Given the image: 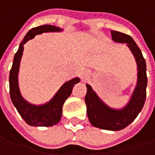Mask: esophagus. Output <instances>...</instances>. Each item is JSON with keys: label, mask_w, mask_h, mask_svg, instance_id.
I'll return each instance as SVG.
<instances>
[{"label": "esophagus", "mask_w": 155, "mask_h": 155, "mask_svg": "<svg viewBox=\"0 0 155 155\" xmlns=\"http://www.w3.org/2000/svg\"><path fill=\"white\" fill-rule=\"evenodd\" d=\"M87 74H82V76H83V77H85V76H87Z\"/></svg>", "instance_id": "obj_1"}]
</instances>
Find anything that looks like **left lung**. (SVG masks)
<instances>
[{"mask_svg": "<svg viewBox=\"0 0 155 155\" xmlns=\"http://www.w3.org/2000/svg\"><path fill=\"white\" fill-rule=\"evenodd\" d=\"M111 37L115 42L126 43L133 53L138 65V83L133 92L131 101L125 108L116 110L105 105L96 96L92 87L87 84V94L85 103L87 113L89 122L95 127L110 130L119 131L128 126L137 117L141 111L147 96V66L140 49L134 42L131 36L119 31H111Z\"/></svg>", "mask_w": 155, "mask_h": 155, "instance_id": "left-lung-1", "label": "left lung"}]
</instances>
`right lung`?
<instances>
[{"mask_svg":"<svg viewBox=\"0 0 155 155\" xmlns=\"http://www.w3.org/2000/svg\"><path fill=\"white\" fill-rule=\"evenodd\" d=\"M58 31H60V29L52 25H42L31 29L26 34L22 43L20 44L18 50L15 54L13 65L10 69L9 93L11 101L23 120L31 126H52L59 123L61 118L62 107L65 101L71 95L74 84L80 81L79 78H74L67 81L62 85L49 103L40 106L30 104L23 99V96L20 94L17 81V74L21 58L23 55V45L28 40L32 39L37 34Z\"/></svg>","mask_w":155,"mask_h":155,"instance_id":"add662e5","label":"right lung"}]
</instances>
